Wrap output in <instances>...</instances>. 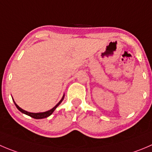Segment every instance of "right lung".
Segmentation results:
<instances>
[{"label": "right lung", "instance_id": "1", "mask_svg": "<svg viewBox=\"0 0 152 152\" xmlns=\"http://www.w3.org/2000/svg\"><path fill=\"white\" fill-rule=\"evenodd\" d=\"M64 94L63 95L62 98L61 99V100L58 102V104H57L55 106V107H53L52 109H50V110H47V111H45V112H39V113H31V112H28V111H26V110H24L23 109H22L21 107H20L17 104H16L15 102L14 101V99H13L12 97V100H13V102H14L15 104L16 107H17V108L18 109V110H20V112H21V113H24V114H26V115L29 116V117H32V118H34V119H37V120H39V119L47 118V117H48L49 116H50L51 114L53 113L54 110H56V107H58V106L60 104H61V102H62L63 99H64Z\"/></svg>", "mask_w": 152, "mask_h": 152}]
</instances>
